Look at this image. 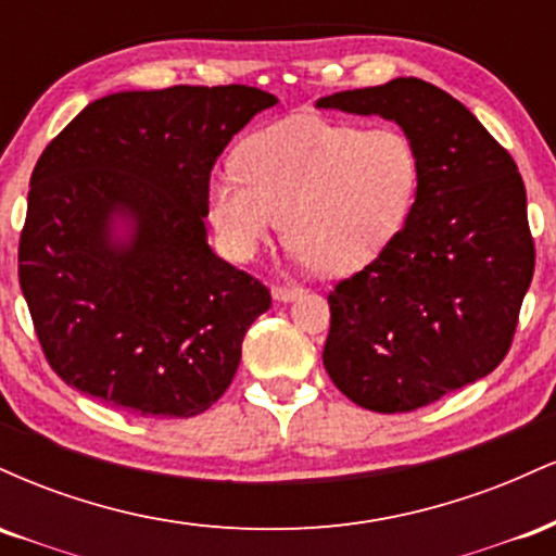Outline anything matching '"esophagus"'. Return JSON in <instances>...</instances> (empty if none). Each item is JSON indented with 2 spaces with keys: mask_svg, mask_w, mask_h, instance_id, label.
I'll list each match as a JSON object with an SVG mask.
<instances>
[{
  "mask_svg": "<svg viewBox=\"0 0 556 556\" xmlns=\"http://www.w3.org/2000/svg\"><path fill=\"white\" fill-rule=\"evenodd\" d=\"M271 295H274V300H282V303H287V300H295L298 295H303V287L300 285H274Z\"/></svg>",
  "mask_w": 556,
  "mask_h": 556,
  "instance_id": "1",
  "label": "esophagus"
}]
</instances>
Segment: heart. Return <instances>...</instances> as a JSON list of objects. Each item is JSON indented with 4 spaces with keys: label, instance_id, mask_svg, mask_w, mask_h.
<instances>
[{
    "label": "heart",
    "instance_id": "obj_1",
    "mask_svg": "<svg viewBox=\"0 0 556 556\" xmlns=\"http://www.w3.org/2000/svg\"><path fill=\"white\" fill-rule=\"evenodd\" d=\"M238 166L208 185V214L229 256L251 258L285 219L287 245L327 274L379 256L420 188V151L397 125L287 119L248 140Z\"/></svg>",
    "mask_w": 556,
    "mask_h": 556
}]
</instances>
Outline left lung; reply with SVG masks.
I'll return each mask as SVG.
<instances>
[{"label": "left lung", "instance_id": "8db88e82", "mask_svg": "<svg viewBox=\"0 0 556 556\" xmlns=\"http://www.w3.org/2000/svg\"><path fill=\"white\" fill-rule=\"evenodd\" d=\"M394 119L420 151L416 206L384 251L329 292L324 368L374 413H410L483 379L509 353L535 245L526 185L504 146L418 78L318 99Z\"/></svg>", "mask_w": 556, "mask_h": 556}]
</instances>
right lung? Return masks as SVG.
I'll list each match as a JSON object with an SVG mask.
<instances>
[{
	"instance_id": "obj_1",
	"label": "right lung",
	"mask_w": 556,
	"mask_h": 556,
	"mask_svg": "<svg viewBox=\"0 0 556 556\" xmlns=\"http://www.w3.org/2000/svg\"><path fill=\"white\" fill-rule=\"evenodd\" d=\"M274 104L238 83L112 93L43 149L17 277L65 384L149 418L198 416L227 392L271 292L208 248V180ZM117 218L127 241L111 235Z\"/></svg>"
}]
</instances>
